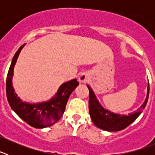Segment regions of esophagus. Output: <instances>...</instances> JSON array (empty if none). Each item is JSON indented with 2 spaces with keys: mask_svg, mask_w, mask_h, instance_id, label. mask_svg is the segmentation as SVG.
Wrapping results in <instances>:
<instances>
[{
  "mask_svg": "<svg viewBox=\"0 0 155 155\" xmlns=\"http://www.w3.org/2000/svg\"><path fill=\"white\" fill-rule=\"evenodd\" d=\"M88 80H89V76H88V74L86 73L81 74L78 78V81L80 82V83H81V84L86 83Z\"/></svg>",
  "mask_w": 155,
  "mask_h": 155,
  "instance_id": "1",
  "label": "esophagus"
}]
</instances>
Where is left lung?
<instances>
[{
  "mask_svg": "<svg viewBox=\"0 0 155 155\" xmlns=\"http://www.w3.org/2000/svg\"><path fill=\"white\" fill-rule=\"evenodd\" d=\"M87 87L89 90V102H88V109L89 114L93 124L98 128L102 129L109 132L120 131L125 129L130 125L134 120L141 114L142 111L144 109L147 105L149 96V82L147 84V96L143 103L137 111L128 113L127 115H120L113 113L108 109H105L97 98L94 91L88 84Z\"/></svg>",
  "mask_w": 155,
  "mask_h": 155,
  "instance_id": "left-lung-1",
  "label": "left lung"
}]
</instances>
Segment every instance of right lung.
<instances>
[{
    "mask_svg": "<svg viewBox=\"0 0 155 155\" xmlns=\"http://www.w3.org/2000/svg\"><path fill=\"white\" fill-rule=\"evenodd\" d=\"M25 45L20 46L15 53L8 70L6 81L7 98L14 112L28 125L38 129L46 128L56 124L61 118L70 95L79 85V83L77 79L64 82L60 86L54 96L45 102L36 103L23 102L15 93L12 78L18 57Z\"/></svg>",
    "mask_w": 155,
    "mask_h": 155,
    "instance_id": "1",
    "label": "right lung"
}]
</instances>
